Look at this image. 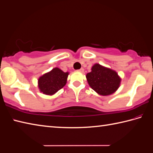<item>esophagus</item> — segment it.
I'll use <instances>...</instances> for the list:
<instances>
[{
    "label": "esophagus",
    "mask_w": 153,
    "mask_h": 153,
    "mask_svg": "<svg viewBox=\"0 0 153 153\" xmlns=\"http://www.w3.org/2000/svg\"><path fill=\"white\" fill-rule=\"evenodd\" d=\"M78 71H79V72H80V73H83L84 72V69H79V70H78Z\"/></svg>",
    "instance_id": "1"
}]
</instances>
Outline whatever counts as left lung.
<instances>
[{
    "label": "left lung",
    "mask_w": 153,
    "mask_h": 153,
    "mask_svg": "<svg viewBox=\"0 0 153 153\" xmlns=\"http://www.w3.org/2000/svg\"><path fill=\"white\" fill-rule=\"evenodd\" d=\"M86 77L91 89L103 96L113 94L120 85L121 78L116 71L99 63L94 64Z\"/></svg>",
    "instance_id": "left-lung-1"
}]
</instances>
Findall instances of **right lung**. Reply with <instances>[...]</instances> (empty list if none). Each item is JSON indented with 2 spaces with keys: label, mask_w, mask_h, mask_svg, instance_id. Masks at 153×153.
I'll return each instance as SVG.
<instances>
[{
  "label": "right lung",
  "mask_w": 153,
  "mask_h": 153,
  "mask_svg": "<svg viewBox=\"0 0 153 153\" xmlns=\"http://www.w3.org/2000/svg\"><path fill=\"white\" fill-rule=\"evenodd\" d=\"M69 72H63L55 67L44 74L38 79V87L40 92L47 96H52L65 86Z\"/></svg>",
  "instance_id": "obj_1"
}]
</instances>
